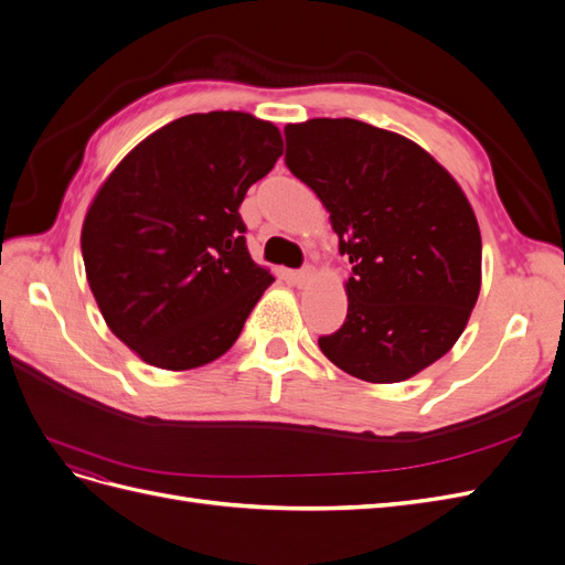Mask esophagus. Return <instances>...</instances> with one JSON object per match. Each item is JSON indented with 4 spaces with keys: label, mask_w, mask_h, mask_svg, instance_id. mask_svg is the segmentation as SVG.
<instances>
[{
    "label": "esophagus",
    "mask_w": 565,
    "mask_h": 565,
    "mask_svg": "<svg viewBox=\"0 0 565 565\" xmlns=\"http://www.w3.org/2000/svg\"><path fill=\"white\" fill-rule=\"evenodd\" d=\"M292 280H295V285H297V287L309 285V282L313 280V268H311V266H303L301 270H297V273H295Z\"/></svg>",
    "instance_id": "esophagus-1"
}]
</instances>
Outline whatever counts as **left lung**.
<instances>
[{
  "mask_svg": "<svg viewBox=\"0 0 565 565\" xmlns=\"http://www.w3.org/2000/svg\"><path fill=\"white\" fill-rule=\"evenodd\" d=\"M285 162L320 198L349 254V313L318 347L339 370L396 384L446 355L481 292V231L446 167L351 117L285 127Z\"/></svg>",
  "mask_w": 565,
  "mask_h": 565,
  "instance_id": "left-lung-1",
  "label": "left lung"
}]
</instances>
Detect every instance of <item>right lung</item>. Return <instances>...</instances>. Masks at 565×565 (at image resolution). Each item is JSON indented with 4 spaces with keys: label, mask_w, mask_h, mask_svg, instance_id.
Masks as SVG:
<instances>
[{
    "label": "right lung",
    "mask_w": 565,
    "mask_h": 565,
    "mask_svg": "<svg viewBox=\"0 0 565 565\" xmlns=\"http://www.w3.org/2000/svg\"><path fill=\"white\" fill-rule=\"evenodd\" d=\"M280 156L273 122L195 113L146 136L100 183L84 270L110 332L143 363L202 367L241 337L276 278L252 262L237 207Z\"/></svg>",
    "instance_id": "1"
}]
</instances>
